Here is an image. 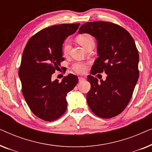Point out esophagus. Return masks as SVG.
Instances as JSON below:
<instances>
[{
    "label": "esophagus",
    "instance_id": "1",
    "mask_svg": "<svg viewBox=\"0 0 152 152\" xmlns=\"http://www.w3.org/2000/svg\"><path fill=\"white\" fill-rule=\"evenodd\" d=\"M78 79H79V82H82L83 80H85L84 77H79Z\"/></svg>",
    "mask_w": 152,
    "mask_h": 152
}]
</instances>
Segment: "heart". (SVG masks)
<instances>
[{
    "mask_svg": "<svg viewBox=\"0 0 152 152\" xmlns=\"http://www.w3.org/2000/svg\"><path fill=\"white\" fill-rule=\"evenodd\" d=\"M77 41L84 48L87 49L91 45H94L95 41L93 37L91 36V34H87V33H83V34H80L77 35ZM71 48V45L70 43L68 41H66L64 43L63 45V53L65 55L69 53L70 50ZM87 65L88 63L84 61H76L72 64V68L74 71L80 74L84 73L85 71L86 70Z\"/></svg>",
    "mask_w": 152,
    "mask_h": 152,
    "instance_id": "b5f03b06",
    "label": "heart"
}]
</instances>
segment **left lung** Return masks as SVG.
Returning a JSON list of instances; mask_svg holds the SVG:
<instances>
[{
    "label": "left lung",
    "instance_id": "left-lung-1",
    "mask_svg": "<svg viewBox=\"0 0 152 152\" xmlns=\"http://www.w3.org/2000/svg\"><path fill=\"white\" fill-rule=\"evenodd\" d=\"M80 34L88 33L97 42L98 58L91 74L105 72V81L89 75L91 89L87 93L88 107L102 118L119 115L128 105L139 77V55L134 40L127 30L107 21L88 22L79 29Z\"/></svg>",
    "mask_w": 152,
    "mask_h": 152
}]
</instances>
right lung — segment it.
I'll list each match as a JSON object with an SVG mask.
<instances>
[{
    "label": "right lung",
    "mask_w": 152,
    "mask_h": 152,
    "mask_svg": "<svg viewBox=\"0 0 152 152\" xmlns=\"http://www.w3.org/2000/svg\"><path fill=\"white\" fill-rule=\"evenodd\" d=\"M80 23L61 24L45 28L31 37L23 53L18 70L22 93L33 113L45 121H54L67 109L66 97L78 83L72 74L61 82L51 80L55 70L64 60L63 43L74 34Z\"/></svg>",
    "instance_id": "obj_1"
}]
</instances>
